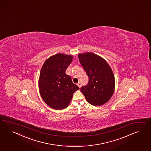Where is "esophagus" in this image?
Masks as SVG:
<instances>
[{
	"label": "esophagus",
	"instance_id": "esophagus-1",
	"mask_svg": "<svg viewBox=\"0 0 151 151\" xmlns=\"http://www.w3.org/2000/svg\"><path fill=\"white\" fill-rule=\"evenodd\" d=\"M77 85H78V86L79 88H80V87H81V85H82V84H81V82H78V83Z\"/></svg>",
	"mask_w": 151,
	"mask_h": 151
}]
</instances>
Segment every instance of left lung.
<instances>
[{"label": "left lung", "instance_id": "obj_1", "mask_svg": "<svg viewBox=\"0 0 151 151\" xmlns=\"http://www.w3.org/2000/svg\"><path fill=\"white\" fill-rule=\"evenodd\" d=\"M78 57L88 76L87 85L81 87V91L92 105L105 104L113 95L115 87L114 75L110 65L92 52L78 54Z\"/></svg>", "mask_w": 151, "mask_h": 151}]
</instances>
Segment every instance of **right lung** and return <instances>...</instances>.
Wrapping results in <instances>:
<instances>
[{
    "mask_svg": "<svg viewBox=\"0 0 151 151\" xmlns=\"http://www.w3.org/2000/svg\"><path fill=\"white\" fill-rule=\"evenodd\" d=\"M73 55L57 54L46 60L41 68L39 88L42 100L51 108L63 110L69 106L73 93L79 90L65 73Z\"/></svg>",
    "mask_w": 151,
    "mask_h": 151,
    "instance_id": "right-lung-1",
    "label": "right lung"
}]
</instances>
